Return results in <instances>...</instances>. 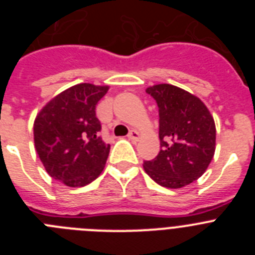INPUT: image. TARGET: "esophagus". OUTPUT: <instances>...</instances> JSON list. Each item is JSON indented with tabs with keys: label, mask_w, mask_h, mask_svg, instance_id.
Masks as SVG:
<instances>
[{
	"label": "esophagus",
	"mask_w": 255,
	"mask_h": 255,
	"mask_svg": "<svg viewBox=\"0 0 255 255\" xmlns=\"http://www.w3.org/2000/svg\"><path fill=\"white\" fill-rule=\"evenodd\" d=\"M128 138L131 139V140H138V139L140 138V134H139L136 130H131V131L129 132V135H128Z\"/></svg>",
	"instance_id": "34e87169"
}]
</instances>
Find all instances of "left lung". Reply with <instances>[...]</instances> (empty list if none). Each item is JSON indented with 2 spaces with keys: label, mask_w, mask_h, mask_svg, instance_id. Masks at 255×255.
I'll list each match as a JSON object with an SVG mask.
<instances>
[{
  "label": "left lung",
  "mask_w": 255,
  "mask_h": 255,
  "mask_svg": "<svg viewBox=\"0 0 255 255\" xmlns=\"http://www.w3.org/2000/svg\"><path fill=\"white\" fill-rule=\"evenodd\" d=\"M158 106L161 150L144 161L145 172L158 185L179 189L206 172L216 149V126L204 103L171 84L148 88Z\"/></svg>",
  "instance_id": "8db88e82"
}]
</instances>
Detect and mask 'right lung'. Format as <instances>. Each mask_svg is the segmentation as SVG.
<instances>
[{"label":"right lung","mask_w":255,"mask_h":255,"mask_svg":"<svg viewBox=\"0 0 255 255\" xmlns=\"http://www.w3.org/2000/svg\"><path fill=\"white\" fill-rule=\"evenodd\" d=\"M108 87L74 85L49 101L34 121V144L51 177L71 188L91 184L105 168L110 144L100 136L96 106Z\"/></svg>","instance_id":"add662e5"}]
</instances>
